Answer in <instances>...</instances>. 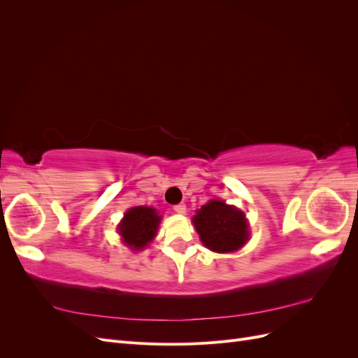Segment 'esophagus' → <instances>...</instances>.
<instances>
[{
    "label": "esophagus",
    "mask_w": 358,
    "mask_h": 358,
    "mask_svg": "<svg viewBox=\"0 0 358 358\" xmlns=\"http://www.w3.org/2000/svg\"><path fill=\"white\" fill-rule=\"evenodd\" d=\"M173 210H175L176 213H185L187 212V206L185 204H183V203H179V204H175V206H173Z\"/></svg>",
    "instance_id": "34e87169"
}]
</instances>
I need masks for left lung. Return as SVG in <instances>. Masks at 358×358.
<instances>
[{
    "mask_svg": "<svg viewBox=\"0 0 358 358\" xmlns=\"http://www.w3.org/2000/svg\"><path fill=\"white\" fill-rule=\"evenodd\" d=\"M206 248L215 252H233L248 241V222L243 212L220 200H210L192 218Z\"/></svg>",
    "mask_w": 358,
    "mask_h": 358,
    "instance_id": "8db88e82",
    "label": "left lung"
}]
</instances>
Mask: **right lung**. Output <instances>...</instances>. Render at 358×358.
<instances>
[{
	"mask_svg": "<svg viewBox=\"0 0 358 358\" xmlns=\"http://www.w3.org/2000/svg\"><path fill=\"white\" fill-rule=\"evenodd\" d=\"M159 221L161 216L155 209L137 206L125 213L117 231L129 248L142 249L155 237Z\"/></svg>",
	"mask_w": 358,
	"mask_h": 358,
	"instance_id": "add662e5",
	"label": "right lung"
}]
</instances>
